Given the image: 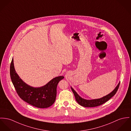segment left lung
Returning a JSON list of instances; mask_svg holds the SVG:
<instances>
[{"mask_svg":"<svg viewBox=\"0 0 131 131\" xmlns=\"http://www.w3.org/2000/svg\"><path fill=\"white\" fill-rule=\"evenodd\" d=\"M119 83L120 82L118 83V84L117 85L116 88L114 89V90L112 91L108 94L99 99H94V100H87L82 98L78 94V93L74 90V89L72 87H71V88L75 96L76 102L81 106H83L84 107H95V106L101 105L102 104H103L104 103H105V102L108 101L110 99H111L116 93V91H117V89L119 87Z\"/></svg>","mask_w":131,"mask_h":131,"instance_id":"8db88e82","label":"left lung"}]
</instances>
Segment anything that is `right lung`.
Masks as SVG:
<instances>
[{
    "instance_id": "right-lung-1",
    "label": "right lung",
    "mask_w": 131,
    "mask_h": 131,
    "mask_svg": "<svg viewBox=\"0 0 131 131\" xmlns=\"http://www.w3.org/2000/svg\"><path fill=\"white\" fill-rule=\"evenodd\" d=\"M10 75L12 81L20 98L38 108H47L54 103L58 83L64 78L63 76L55 77L41 87L30 86L24 82L16 72L13 58L10 66Z\"/></svg>"
}]
</instances>
